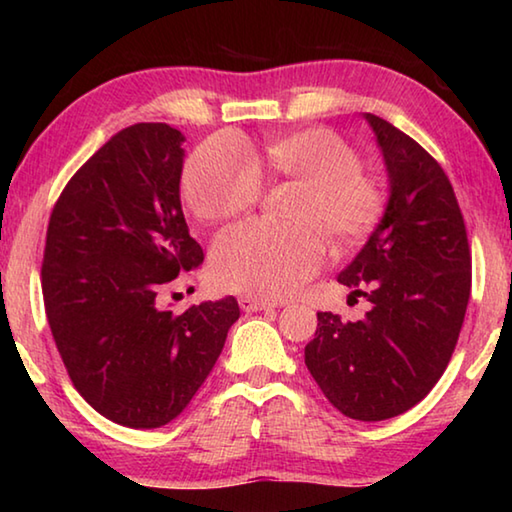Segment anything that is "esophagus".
Segmentation results:
<instances>
[{
	"mask_svg": "<svg viewBox=\"0 0 512 512\" xmlns=\"http://www.w3.org/2000/svg\"><path fill=\"white\" fill-rule=\"evenodd\" d=\"M239 307L250 314V311H262V309H268V307H275V302H266V300H259V298H253V296H241Z\"/></svg>",
	"mask_w": 512,
	"mask_h": 512,
	"instance_id": "34e87169",
	"label": "esophagus"
}]
</instances>
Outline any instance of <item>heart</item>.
Instances as JSON below:
<instances>
[{
  "label": "heart",
  "mask_w": 512,
  "mask_h": 512,
  "mask_svg": "<svg viewBox=\"0 0 512 512\" xmlns=\"http://www.w3.org/2000/svg\"><path fill=\"white\" fill-rule=\"evenodd\" d=\"M259 169L300 185L289 207L293 223L255 219L221 232L212 248V275L230 291L287 296L318 271L323 232L345 244L368 235L384 212V187L359 167L352 146L327 128L273 137L262 153L232 133L216 135L187 160L183 194L198 219H228L259 201Z\"/></svg>",
  "instance_id": "1"
}]
</instances>
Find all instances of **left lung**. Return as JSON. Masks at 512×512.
Returning <instances> with one entry per match:
<instances>
[{
	"mask_svg": "<svg viewBox=\"0 0 512 512\" xmlns=\"http://www.w3.org/2000/svg\"><path fill=\"white\" fill-rule=\"evenodd\" d=\"M366 119L391 198L339 282L372 309L357 323L318 311L305 363L343 415L377 422L409 411L443 377L470 300L472 253L443 167L386 119Z\"/></svg>",
	"mask_w": 512,
	"mask_h": 512,
	"instance_id": "8db88e82",
	"label": "left lung"
}]
</instances>
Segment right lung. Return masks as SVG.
<instances>
[{
  "label": "right lung",
  "instance_id": "1",
  "mask_svg": "<svg viewBox=\"0 0 512 512\" xmlns=\"http://www.w3.org/2000/svg\"><path fill=\"white\" fill-rule=\"evenodd\" d=\"M185 137L128 126L69 178L49 216L42 296L76 391L131 429L171 422L192 402L239 318L228 296L185 314L160 307L203 262L180 207Z\"/></svg>",
  "mask_w": 512,
  "mask_h": 512
}]
</instances>
